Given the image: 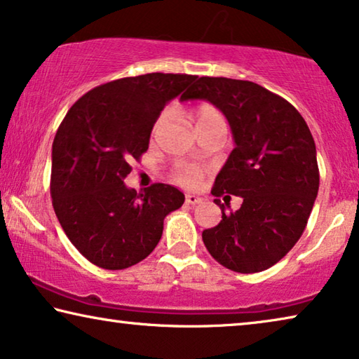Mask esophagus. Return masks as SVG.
<instances>
[{
    "label": "esophagus",
    "instance_id": "34e87169",
    "mask_svg": "<svg viewBox=\"0 0 359 359\" xmlns=\"http://www.w3.org/2000/svg\"><path fill=\"white\" fill-rule=\"evenodd\" d=\"M201 201V198L200 196H196V195H191V194H189L185 196V203L187 205H198V203Z\"/></svg>",
    "mask_w": 359,
    "mask_h": 359
}]
</instances>
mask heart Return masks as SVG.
<instances>
[{
    "mask_svg": "<svg viewBox=\"0 0 359 359\" xmlns=\"http://www.w3.org/2000/svg\"><path fill=\"white\" fill-rule=\"evenodd\" d=\"M221 116L222 114L219 112V109L214 108V106L210 103L198 104L195 106L194 111L190 112V117L191 121H194L196 130L203 124H206V122H210L211 119H216V117H221ZM165 121H168V114H165V112L161 116H158V119L153 122V127H151L153 137H156L158 133L163 130V127L165 126ZM174 175L179 184L185 187H194L203 177V169L200 165H194V164H177L174 169Z\"/></svg>",
    "mask_w": 359,
    "mask_h": 359,
    "instance_id": "b5f03b06",
    "label": "heart"
}]
</instances>
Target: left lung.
I'll use <instances>...</instances> for the list:
<instances>
[{
  "mask_svg": "<svg viewBox=\"0 0 359 359\" xmlns=\"http://www.w3.org/2000/svg\"><path fill=\"white\" fill-rule=\"evenodd\" d=\"M180 100H206L221 109L235 142L211 194L243 203L226 214L214 200L222 221L203 231L205 247L242 274L274 266L302 237L318 196L316 145L306 122L287 100L248 80L200 77Z\"/></svg>",
  "mask_w": 359,
  "mask_h": 359,
  "instance_id": "left-lung-1",
  "label": "left lung"
}]
</instances>
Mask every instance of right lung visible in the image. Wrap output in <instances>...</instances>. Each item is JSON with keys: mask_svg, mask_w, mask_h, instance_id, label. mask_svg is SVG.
Returning <instances> with one entry per match:
<instances>
[{"mask_svg": "<svg viewBox=\"0 0 359 359\" xmlns=\"http://www.w3.org/2000/svg\"><path fill=\"white\" fill-rule=\"evenodd\" d=\"M196 76L153 72L90 90L67 111L51 153L53 208L90 263L119 271L156 248L164 217L185 196L168 184L137 194L124 179L148 149L153 122Z\"/></svg>", "mask_w": 359, "mask_h": 359, "instance_id": "add662e5", "label": "right lung"}]
</instances>
